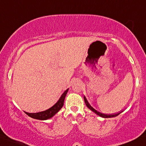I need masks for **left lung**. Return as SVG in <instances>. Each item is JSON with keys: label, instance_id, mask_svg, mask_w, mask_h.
Wrapping results in <instances>:
<instances>
[{"label": "left lung", "instance_id": "1", "mask_svg": "<svg viewBox=\"0 0 146 146\" xmlns=\"http://www.w3.org/2000/svg\"><path fill=\"white\" fill-rule=\"evenodd\" d=\"M84 102H85V104H86V107H87L89 109V110H91V111H94V113H96L97 115H98V116H101V117H102V118H112V117H115V116H117L118 115H119L120 113H121V112H119V113H115V114H110V115H109V114H105V113H100V112L98 111L97 110H96L95 109L93 108V107L91 106V105L89 103V102L87 101V100H86V98L85 96H84Z\"/></svg>", "mask_w": 146, "mask_h": 146}]
</instances>
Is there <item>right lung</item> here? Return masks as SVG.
<instances>
[{"mask_svg":"<svg viewBox=\"0 0 146 146\" xmlns=\"http://www.w3.org/2000/svg\"><path fill=\"white\" fill-rule=\"evenodd\" d=\"M68 89H67L62 94V95L61 96L60 99L58 100L55 105L53 106H52L50 108L48 109V110H45L43 111H39L37 113H28V112L25 111V113L27 115H28L30 117L35 118V119L37 120H41V121H44V120H48L49 118H52V116H54L56 113H57L62 108L64 105V99L66 96L67 92H68Z\"/></svg>","mask_w":146,"mask_h":146,"instance_id":"add662e5","label":"right lung"}]
</instances>
